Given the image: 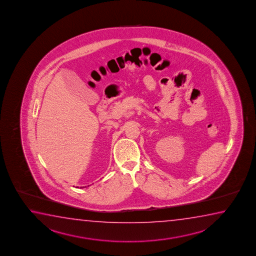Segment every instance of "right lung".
Listing matches in <instances>:
<instances>
[{
	"label": "right lung",
	"instance_id": "1",
	"mask_svg": "<svg viewBox=\"0 0 256 256\" xmlns=\"http://www.w3.org/2000/svg\"><path fill=\"white\" fill-rule=\"evenodd\" d=\"M83 188H84V187H83Z\"/></svg>",
	"mask_w": 256,
	"mask_h": 256
}]
</instances>
